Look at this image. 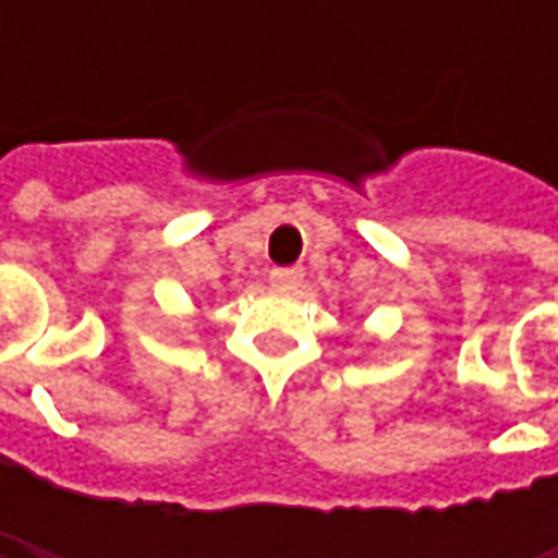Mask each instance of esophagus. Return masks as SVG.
Returning a JSON list of instances; mask_svg holds the SVG:
<instances>
[{"instance_id": "obj_1", "label": "esophagus", "mask_w": 558, "mask_h": 558, "mask_svg": "<svg viewBox=\"0 0 558 558\" xmlns=\"http://www.w3.org/2000/svg\"><path fill=\"white\" fill-rule=\"evenodd\" d=\"M301 282H304V269L301 267L272 269V272H269V286L279 291H294Z\"/></svg>"}]
</instances>
